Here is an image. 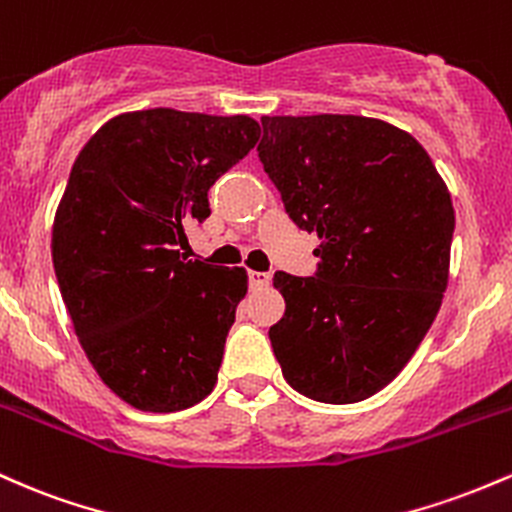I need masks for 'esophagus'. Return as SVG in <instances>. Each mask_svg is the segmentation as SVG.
Returning a JSON list of instances; mask_svg holds the SVG:
<instances>
[{
	"label": "esophagus",
	"instance_id": "esophagus-1",
	"mask_svg": "<svg viewBox=\"0 0 512 512\" xmlns=\"http://www.w3.org/2000/svg\"><path fill=\"white\" fill-rule=\"evenodd\" d=\"M268 283H271V275H268V273L249 271V285L254 287V290H261V287H266Z\"/></svg>",
	"mask_w": 512,
	"mask_h": 512
}]
</instances>
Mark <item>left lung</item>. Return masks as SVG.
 Here are the masks:
<instances>
[{
	"label": "left lung",
	"instance_id": "obj_1",
	"mask_svg": "<svg viewBox=\"0 0 512 512\" xmlns=\"http://www.w3.org/2000/svg\"><path fill=\"white\" fill-rule=\"evenodd\" d=\"M263 169L300 229L314 278L275 273L285 317L271 346L292 389L355 404L404 370L442 304L455 208L428 152L365 116H263Z\"/></svg>",
	"mask_w": 512,
	"mask_h": 512
}]
</instances>
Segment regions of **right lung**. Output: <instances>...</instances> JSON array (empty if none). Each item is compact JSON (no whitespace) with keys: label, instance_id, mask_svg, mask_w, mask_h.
<instances>
[{"label":"right lung","instance_id":"right-lung-1","mask_svg":"<svg viewBox=\"0 0 512 512\" xmlns=\"http://www.w3.org/2000/svg\"><path fill=\"white\" fill-rule=\"evenodd\" d=\"M258 137L249 116L149 108L103 123L72 166L53 222L57 285L89 363L135 409L183 411L215 389L249 275L179 246Z\"/></svg>","mask_w":512,"mask_h":512}]
</instances>
